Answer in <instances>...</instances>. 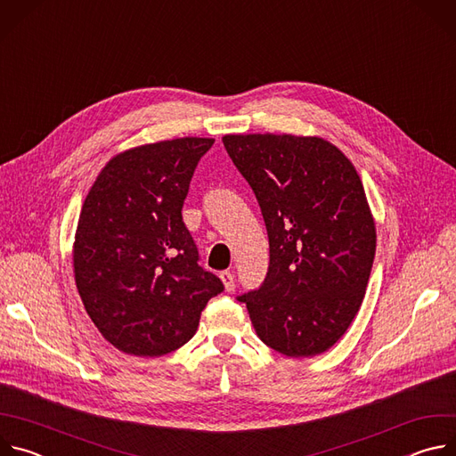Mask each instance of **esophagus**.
I'll return each mask as SVG.
<instances>
[{"label":"esophagus","mask_w":456,"mask_h":456,"mask_svg":"<svg viewBox=\"0 0 456 456\" xmlns=\"http://www.w3.org/2000/svg\"><path fill=\"white\" fill-rule=\"evenodd\" d=\"M220 280H222V283H224V287H225L227 292H231V290L234 289V274H232V273L224 271V273L220 274Z\"/></svg>","instance_id":"1"}]
</instances>
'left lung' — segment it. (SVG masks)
Instances as JSON below:
<instances>
[{"mask_svg": "<svg viewBox=\"0 0 456 456\" xmlns=\"http://www.w3.org/2000/svg\"><path fill=\"white\" fill-rule=\"evenodd\" d=\"M222 142L262 209L271 264L238 299L267 346L314 357L348 330L375 257V220L350 159L321 137L225 135Z\"/></svg>", "mask_w": 456, "mask_h": 456, "instance_id": "1", "label": "left lung"}]
</instances>
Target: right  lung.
Listing matches in <instances>:
<instances>
[{
	"mask_svg": "<svg viewBox=\"0 0 456 456\" xmlns=\"http://www.w3.org/2000/svg\"><path fill=\"white\" fill-rule=\"evenodd\" d=\"M213 142L182 137L126 150L86 194L72 248L76 285L102 338L124 354L178 350L224 290L199 265L182 222L191 176Z\"/></svg>",
	"mask_w": 456,
	"mask_h": 456,
	"instance_id": "add662e5",
	"label": "right lung"
}]
</instances>
